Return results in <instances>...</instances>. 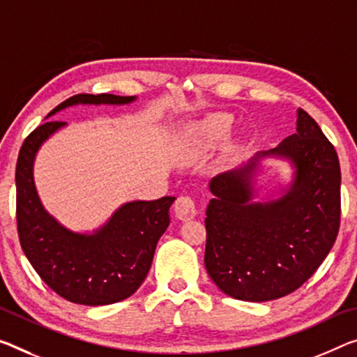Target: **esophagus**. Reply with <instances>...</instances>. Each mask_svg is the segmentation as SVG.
Here are the masks:
<instances>
[{"label":"esophagus","mask_w":357,"mask_h":357,"mask_svg":"<svg viewBox=\"0 0 357 357\" xmlns=\"http://www.w3.org/2000/svg\"><path fill=\"white\" fill-rule=\"evenodd\" d=\"M174 214H176V218L181 220H190L192 218H195V202L192 200L189 195H181L179 199L174 202Z\"/></svg>","instance_id":"34e87169"}]
</instances>
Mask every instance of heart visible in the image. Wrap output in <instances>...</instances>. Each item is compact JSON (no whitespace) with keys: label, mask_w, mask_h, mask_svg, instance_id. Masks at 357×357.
<instances>
[{"label":"heart","mask_w":357,"mask_h":357,"mask_svg":"<svg viewBox=\"0 0 357 357\" xmlns=\"http://www.w3.org/2000/svg\"><path fill=\"white\" fill-rule=\"evenodd\" d=\"M231 128V117L227 114H211L202 121L194 130L195 143L202 149H208L227 137Z\"/></svg>","instance_id":"obj_1"}]
</instances>
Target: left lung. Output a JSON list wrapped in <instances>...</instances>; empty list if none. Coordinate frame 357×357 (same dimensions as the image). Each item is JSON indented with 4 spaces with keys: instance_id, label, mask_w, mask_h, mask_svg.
I'll return each instance as SVG.
<instances>
[{
    "instance_id": "8db88e82",
    "label": "left lung",
    "mask_w": 357,
    "mask_h": 357,
    "mask_svg": "<svg viewBox=\"0 0 357 357\" xmlns=\"http://www.w3.org/2000/svg\"><path fill=\"white\" fill-rule=\"evenodd\" d=\"M264 158L290 162L278 197L253 200ZM340 163L314 119L297 109L296 133L209 181L205 267L225 296L268 302L298 289L331 252L340 227Z\"/></svg>"
}]
</instances>
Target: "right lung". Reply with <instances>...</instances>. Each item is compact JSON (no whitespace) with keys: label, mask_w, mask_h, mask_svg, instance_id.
Masks as SVG:
<instances>
[{"label":"right lung","mask_w":357,"mask_h":357,"mask_svg":"<svg viewBox=\"0 0 357 357\" xmlns=\"http://www.w3.org/2000/svg\"><path fill=\"white\" fill-rule=\"evenodd\" d=\"M137 97L79 93L46 119L77 105H130ZM66 122L47 121L28 135L15 168L17 230L22 250L50 289L66 301L89 307L111 305L138 291L149 273L157 241L169 224L174 197L133 200L119 206L93 231H75L59 222L39 199L33 167L41 146Z\"/></svg>","instance_id":"obj_1"}]
</instances>
